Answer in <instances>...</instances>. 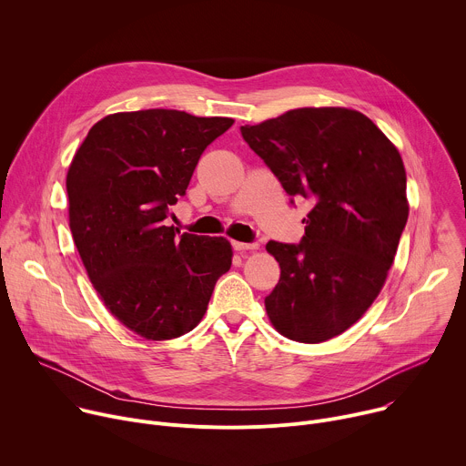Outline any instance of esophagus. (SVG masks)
I'll use <instances>...</instances> for the list:
<instances>
[{
    "mask_svg": "<svg viewBox=\"0 0 466 466\" xmlns=\"http://www.w3.org/2000/svg\"><path fill=\"white\" fill-rule=\"evenodd\" d=\"M232 247L238 252H248V250H256L258 248L256 243H243V241H232Z\"/></svg>",
    "mask_w": 466,
    "mask_h": 466,
    "instance_id": "esophagus-1",
    "label": "esophagus"
}]
</instances>
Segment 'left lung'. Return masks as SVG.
I'll return each mask as SVG.
<instances>
[{"label":"left lung","instance_id":"obj_1","mask_svg":"<svg viewBox=\"0 0 466 466\" xmlns=\"http://www.w3.org/2000/svg\"><path fill=\"white\" fill-rule=\"evenodd\" d=\"M291 197L313 208L299 245H265L280 280L265 299L277 331L322 343L356 324L380 295L408 223L400 153L361 112L304 106L241 127Z\"/></svg>","mask_w":466,"mask_h":466}]
</instances>
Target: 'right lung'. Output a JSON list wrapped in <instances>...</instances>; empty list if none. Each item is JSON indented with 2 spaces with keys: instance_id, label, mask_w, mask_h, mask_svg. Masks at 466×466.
Wrapping results in <instances>:
<instances>
[{
  "instance_id": "right-lung-1",
  "label": "right lung",
  "mask_w": 466,
  "mask_h": 466,
  "mask_svg": "<svg viewBox=\"0 0 466 466\" xmlns=\"http://www.w3.org/2000/svg\"><path fill=\"white\" fill-rule=\"evenodd\" d=\"M232 123L166 108L108 114L68 167L70 230L86 275L105 308L146 339L191 331L232 265L227 238L166 225L203 151Z\"/></svg>"
}]
</instances>
